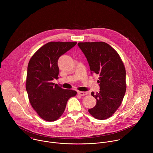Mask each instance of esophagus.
Masks as SVG:
<instances>
[{"label": "esophagus", "mask_w": 153, "mask_h": 153, "mask_svg": "<svg viewBox=\"0 0 153 153\" xmlns=\"http://www.w3.org/2000/svg\"><path fill=\"white\" fill-rule=\"evenodd\" d=\"M77 94L81 96H84L86 94H88V93L87 92H82V91H78L77 92Z\"/></svg>", "instance_id": "esophagus-1"}]
</instances>
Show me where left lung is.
<instances>
[{"label": "left lung", "instance_id": "left-lung-1", "mask_svg": "<svg viewBox=\"0 0 153 153\" xmlns=\"http://www.w3.org/2000/svg\"><path fill=\"white\" fill-rule=\"evenodd\" d=\"M77 45L88 62L91 74L99 76L100 91L91 93L96 105L88 111L97 119H106L116 112L125 96L124 65L117 51L105 42H79Z\"/></svg>", "mask_w": 153, "mask_h": 153}]
</instances>
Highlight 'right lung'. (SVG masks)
<instances>
[{
	"instance_id": "obj_1",
	"label": "right lung",
	"mask_w": 153,
	"mask_h": 153,
	"mask_svg": "<svg viewBox=\"0 0 153 153\" xmlns=\"http://www.w3.org/2000/svg\"><path fill=\"white\" fill-rule=\"evenodd\" d=\"M77 42H51L39 48L28 65L26 90L30 102L43 120L52 122L63 113L68 100L77 92L65 90L52 82L59 74V58Z\"/></svg>"
}]
</instances>
